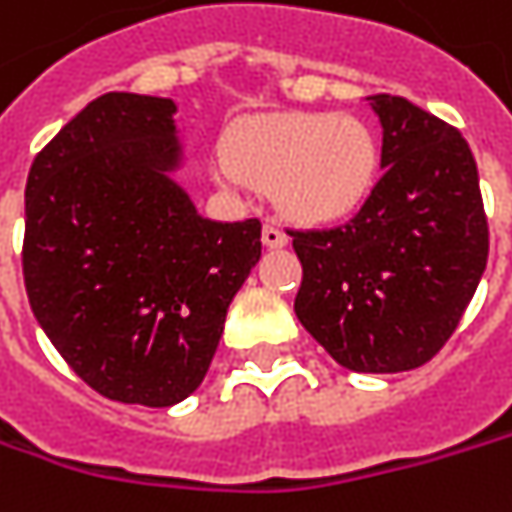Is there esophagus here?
Listing matches in <instances>:
<instances>
[{"mask_svg": "<svg viewBox=\"0 0 512 512\" xmlns=\"http://www.w3.org/2000/svg\"><path fill=\"white\" fill-rule=\"evenodd\" d=\"M262 242L268 244V247H285V244H288V233L282 230V224L265 221V227H262Z\"/></svg>", "mask_w": 512, "mask_h": 512, "instance_id": "34e87169", "label": "esophagus"}]
</instances>
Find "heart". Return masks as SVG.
I'll return each instance as SVG.
<instances>
[{"instance_id": "b5f03b06", "label": "heart", "mask_w": 512, "mask_h": 512, "mask_svg": "<svg viewBox=\"0 0 512 512\" xmlns=\"http://www.w3.org/2000/svg\"><path fill=\"white\" fill-rule=\"evenodd\" d=\"M380 149L354 115H288L247 123L224 143L218 175L273 187L276 204L296 218L325 221L363 204L377 178Z\"/></svg>"}]
</instances>
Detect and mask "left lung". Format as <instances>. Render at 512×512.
Here are the masks:
<instances>
[{"instance_id":"8db88e82","label":"left lung","mask_w":512,"mask_h":512,"mask_svg":"<svg viewBox=\"0 0 512 512\" xmlns=\"http://www.w3.org/2000/svg\"><path fill=\"white\" fill-rule=\"evenodd\" d=\"M383 126V175L345 224L291 230L302 262L294 311L345 369L429 363L487 268L490 230L470 143L406 97H366Z\"/></svg>"}]
</instances>
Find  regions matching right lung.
I'll use <instances>...</instances> for the list:
<instances>
[{
	"label": "right lung",
	"instance_id": "right-lung-1",
	"mask_svg": "<svg viewBox=\"0 0 512 512\" xmlns=\"http://www.w3.org/2000/svg\"><path fill=\"white\" fill-rule=\"evenodd\" d=\"M169 97L109 91L31 164L22 273L63 360L120 403L172 406L216 354L224 317L262 256V221L198 216Z\"/></svg>",
	"mask_w": 512,
	"mask_h": 512
}]
</instances>
